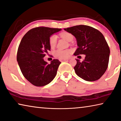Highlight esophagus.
I'll use <instances>...</instances> for the list:
<instances>
[{"instance_id":"esophagus-1","label":"esophagus","mask_w":121,"mask_h":121,"mask_svg":"<svg viewBox=\"0 0 121 121\" xmlns=\"http://www.w3.org/2000/svg\"><path fill=\"white\" fill-rule=\"evenodd\" d=\"M60 60L61 62H63V61H66L67 60V59H60Z\"/></svg>"}]
</instances>
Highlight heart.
Wrapping results in <instances>:
<instances>
[{
  "mask_svg": "<svg viewBox=\"0 0 121 121\" xmlns=\"http://www.w3.org/2000/svg\"><path fill=\"white\" fill-rule=\"evenodd\" d=\"M60 36L62 38H64L67 41L69 42L72 41L73 40L74 36L71 33H67V32H63L60 33ZM49 45L51 47H54L56 45L57 43V36L55 34L52 35L49 38ZM72 53V51L70 49H58L54 52V56L57 57L59 59H67L69 56L70 54Z\"/></svg>",
  "mask_w": 121,
  "mask_h": 121,
  "instance_id": "1",
  "label": "heart"
}]
</instances>
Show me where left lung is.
<instances>
[{"mask_svg": "<svg viewBox=\"0 0 121 121\" xmlns=\"http://www.w3.org/2000/svg\"><path fill=\"white\" fill-rule=\"evenodd\" d=\"M75 37L78 48L74 55H86L83 61L76 59L74 67L76 75L87 81L99 80L108 68L110 49L103 34L87 25H77L64 28Z\"/></svg>", "mask_w": 121, "mask_h": 121, "instance_id": "8db88e82", "label": "left lung"}]
</instances>
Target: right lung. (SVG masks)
Instances as JSON below:
<instances>
[{"mask_svg":"<svg viewBox=\"0 0 121 121\" xmlns=\"http://www.w3.org/2000/svg\"><path fill=\"white\" fill-rule=\"evenodd\" d=\"M61 28L38 27L23 36L17 52V60L22 74L34 86L43 87L54 78L61 62L54 59L48 64L43 60L51 51L49 38Z\"/></svg>","mask_w":121,"mask_h":121,"instance_id":"obj_1","label":"right lung"}]
</instances>
